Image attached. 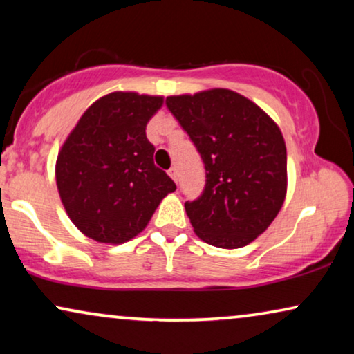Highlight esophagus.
Masks as SVG:
<instances>
[{"mask_svg": "<svg viewBox=\"0 0 354 354\" xmlns=\"http://www.w3.org/2000/svg\"><path fill=\"white\" fill-rule=\"evenodd\" d=\"M167 174H169V177H171L172 180L177 183V180H178V176H177V169H176V167H171V169H169V171H167Z\"/></svg>", "mask_w": 354, "mask_h": 354, "instance_id": "34e87169", "label": "esophagus"}]
</instances>
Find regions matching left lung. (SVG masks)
<instances>
[{"label": "left lung", "instance_id": "left-lung-1", "mask_svg": "<svg viewBox=\"0 0 354 354\" xmlns=\"http://www.w3.org/2000/svg\"><path fill=\"white\" fill-rule=\"evenodd\" d=\"M206 169V187L185 211L195 234L217 248H241L272 224L287 195V148L258 104L227 88L167 96Z\"/></svg>", "mask_w": 354, "mask_h": 354}]
</instances>
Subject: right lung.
<instances>
[{
  "label": "right lung",
  "instance_id": "1",
  "mask_svg": "<svg viewBox=\"0 0 354 354\" xmlns=\"http://www.w3.org/2000/svg\"><path fill=\"white\" fill-rule=\"evenodd\" d=\"M164 96L113 91L82 114L56 159V185L77 229L119 245L145 230L176 183L154 166L147 124Z\"/></svg>",
  "mask_w": 354,
  "mask_h": 354
}]
</instances>
